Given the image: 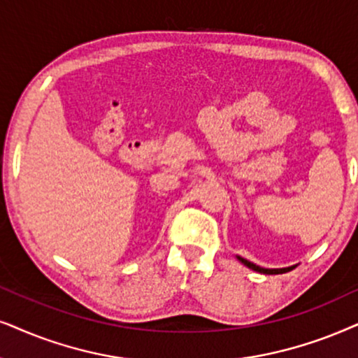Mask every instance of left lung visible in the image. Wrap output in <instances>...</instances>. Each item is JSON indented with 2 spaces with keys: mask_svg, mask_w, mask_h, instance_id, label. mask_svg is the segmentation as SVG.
I'll return each mask as SVG.
<instances>
[{
  "mask_svg": "<svg viewBox=\"0 0 358 358\" xmlns=\"http://www.w3.org/2000/svg\"><path fill=\"white\" fill-rule=\"evenodd\" d=\"M236 257H238V261H239V262H243V264L246 266V268H250V269L256 271V273H261V274H284V273H289V271H292L294 268H296V266H289V268L268 269V268H261V266H257V264H255V262H251V261L244 259V257H241V256H236Z\"/></svg>",
  "mask_w": 358,
  "mask_h": 358,
  "instance_id": "obj_1",
  "label": "left lung"
}]
</instances>
